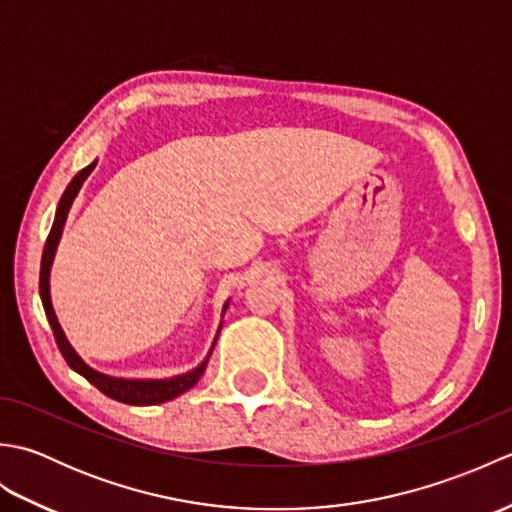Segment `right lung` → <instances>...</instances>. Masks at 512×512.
<instances>
[{
	"instance_id": "1",
	"label": "right lung",
	"mask_w": 512,
	"mask_h": 512,
	"mask_svg": "<svg viewBox=\"0 0 512 512\" xmlns=\"http://www.w3.org/2000/svg\"><path fill=\"white\" fill-rule=\"evenodd\" d=\"M94 167H96V160L92 162V165H88V167L76 173L72 182L68 184V189L63 191L61 200H59L57 213H54V222H52V228H50V235L46 239V246H43V255H41V270H39L41 303H43V310H46V317H48V323L52 328L54 341H57V345H59V352L63 354L65 363H68L76 374L88 378L90 383L99 391H103L105 396H110L118 402H125V405H138V407L160 405V402L173 400L176 396L184 394V391H189L195 383H198L200 376L204 374L206 363H209V356L213 352V347L198 367L191 369V372H187V374H182V376H173V378H165V380H129V378L105 376L101 372H96V369H92L90 365H85L83 358L74 352V347L70 345V341L65 339V334H63L61 325L57 321V314H54L52 301H50V268H52V262H54V253H57L63 226H65V220H68L70 206L76 198V193H79L85 178L90 176ZM226 308H228V303H224V310ZM224 310H222V314H224ZM220 328H222V325H220ZM217 334H220V330H217ZM215 339H217V336H215ZM213 345H215V341H213Z\"/></svg>"
}]
</instances>
